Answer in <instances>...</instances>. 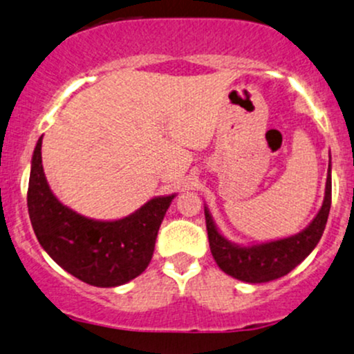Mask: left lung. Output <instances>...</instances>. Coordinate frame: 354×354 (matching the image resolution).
<instances>
[{"mask_svg":"<svg viewBox=\"0 0 354 354\" xmlns=\"http://www.w3.org/2000/svg\"><path fill=\"white\" fill-rule=\"evenodd\" d=\"M331 208V158L328 165L324 200L313 221L299 233L288 238L273 239L266 243L243 246L231 243L219 233L211 216L208 206H205L206 230L211 254L216 265L226 274L246 283H268L281 278L295 270L319 243L326 228L328 214Z\"/></svg>","mask_w":354,"mask_h":354,"instance_id":"1","label":"left lung"}]
</instances>
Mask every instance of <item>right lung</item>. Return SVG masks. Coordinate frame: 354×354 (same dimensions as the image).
<instances>
[{
	"mask_svg": "<svg viewBox=\"0 0 354 354\" xmlns=\"http://www.w3.org/2000/svg\"><path fill=\"white\" fill-rule=\"evenodd\" d=\"M36 143L28 186V213L43 250L64 271L98 288L120 286L148 268L158 230L176 194L154 196L135 213L113 221L86 218L53 194Z\"/></svg>",
	"mask_w": 354,
	"mask_h": 354,
	"instance_id": "add662e5",
	"label": "right lung"
}]
</instances>
